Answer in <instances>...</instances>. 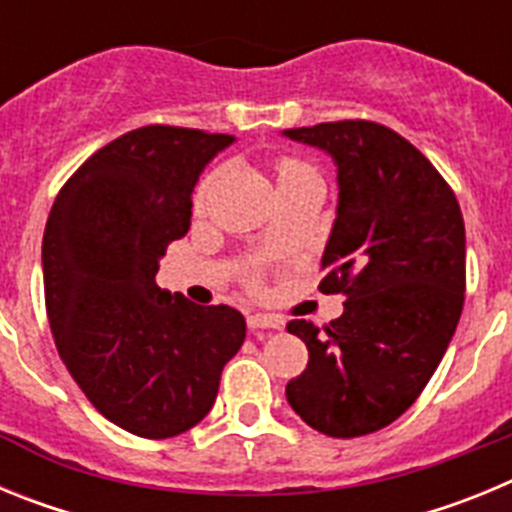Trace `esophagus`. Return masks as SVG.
I'll use <instances>...</instances> for the list:
<instances>
[{
    "label": "esophagus",
    "mask_w": 512,
    "mask_h": 512,
    "mask_svg": "<svg viewBox=\"0 0 512 512\" xmlns=\"http://www.w3.org/2000/svg\"><path fill=\"white\" fill-rule=\"evenodd\" d=\"M282 320L274 318V315H261V312H253L248 315V328L251 330H264V328H279Z\"/></svg>",
    "instance_id": "1"
}]
</instances>
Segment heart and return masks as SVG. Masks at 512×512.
Wrapping results in <instances>:
<instances>
[{
	"label": "heart",
	"mask_w": 512,
	"mask_h": 512,
	"mask_svg": "<svg viewBox=\"0 0 512 512\" xmlns=\"http://www.w3.org/2000/svg\"><path fill=\"white\" fill-rule=\"evenodd\" d=\"M274 171H277V184L282 187V184L287 182H295V179H300V176H310L315 174L312 171V166H307L305 161H300V158H279L277 166H274ZM212 187H215V174H210L207 179H202L200 189H197V197H194V207H197V212L205 207L207 197H210Z\"/></svg>",
	"instance_id": "obj_1"
}]
</instances>
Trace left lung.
Instances as JSON below:
<instances>
[{
  "label": "left lung",
  "mask_w": 512,
  "mask_h": 512,
  "mask_svg": "<svg viewBox=\"0 0 512 512\" xmlns=\"http://www.w3.org/2000/svg\"><path fill=\"white\" fill-rule=\"evenodd\" d=\"M284 135L336 161L338 210L320 289L346 297L323 333L310 320L287 323L310 354L287 402L325 436H366L418 400L449 348L467 289L464 217L436 166L379 122Z\"/></svg>",
  "instance_id": "left-lung-1"
}]
</instances>
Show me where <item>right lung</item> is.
Returning <instances> with one entry per match:
<instances>
[{"mask_svg":"<svg viewBox=\"0 0 512 512\" xmlns=\"http://www.w3.org/2000/svg\"><path fill=\"white\" fill-rule=\"evenodd\" d=\"M233 135L146 125L89 156L63 184L43 233L45 310L58 354L94 408L140 438H171L215 405L246 338L228 305L156 284L192 220L202 169Z\"/></svg>","mask_w":512,"mask_h":512,"instance_id":"add662e5","label":"right lung"}]
</instances>
